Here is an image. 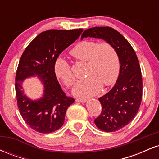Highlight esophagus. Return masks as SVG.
Returning a JSON list of instances; mask_svg holds the SVG:
<instances>
[{
	"label": "esophagus",
	"instance_id": "1",
	"mask_svg": "<svg viewBox=\"0 0 159 159\" xmlns=\"http://www.w3.org/2000/svg\"><path fill=\"white\" fill-rule=\"evenodd\" d=\"M75 101L76 102H85L86 101H87V100L86 99H83V98H76L75 99Z\"/></svg>",
	"mask_w": 159,
	"mask_h": 159
}]
</instances>
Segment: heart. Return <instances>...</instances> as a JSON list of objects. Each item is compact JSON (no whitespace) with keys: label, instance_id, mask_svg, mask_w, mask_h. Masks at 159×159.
<instances>
[{"label":"heart","instance_id":"b5f03b06","mask_svg":"<svg viewBox=\"0 0 159 159\" xmlns=\"http://www.w3.org/2000/svg\"><path fill=\"white\" fill-rule=\"evenodd\" d=\"M69 53L76 59L88 63V77L75 84L73 89L75 96L90 97L99 92L102 84L109 87L117 81L120 72V59L116 49L111 43L84 40L75 45ZM54 71L56 77L67 87L73 85L75 78L70 66L64 59L57 58L54 63Z\"/></svg>","mask_w":159,"mask_h":159}]
</instances>
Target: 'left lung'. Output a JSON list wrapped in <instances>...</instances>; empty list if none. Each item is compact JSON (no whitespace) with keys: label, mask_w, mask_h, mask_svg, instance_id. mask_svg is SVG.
<instances>
[{"label":"left lung","mask_w":159,"mask_h":159,"mask_svg":"<svg viewBox=\"0 0 159 159\" xmlns=\"http://www.w3.org/2000/svg\"><path fill=\"white\" fill-rule=\"evenodd\" d=\"M87 36L105 40L114 45L119 54L121 64L119 78L114 87L98 98L102 112L94 120L100 130L116 132L132 121L141 103L143 81L138 57L127 39L112 27L87 29L81 39Z\"/></svg>","instance_id":"1"}]
</instances>
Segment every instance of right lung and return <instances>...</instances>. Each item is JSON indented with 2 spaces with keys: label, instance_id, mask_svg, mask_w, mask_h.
Segmentation results:
<instances>
[{
  "label": "right lung",
  "instance_id": "right-lung-1",
  "mask_svg": "<svg viewBox=\"0 0 159 159\" xmlns=\"http://www.w3.org/2000/svg\"><path fill=\"white\" fill-rule=\"evenodd\" d=\"M83 29L49 30L39 34L24 51L16 75V93L20 114L36 132L51 133L64 123L67 108L75 102L62 90L54 71V61L60 54L74 43ZM39 76L44 84L43 97L29 100L21 90V82L29 76Z\"/></svg>",
  "mask_w": 159,
  "mask_h": 159
}]
</instances>
